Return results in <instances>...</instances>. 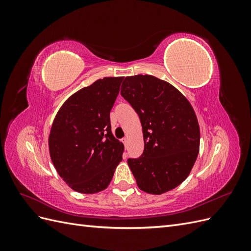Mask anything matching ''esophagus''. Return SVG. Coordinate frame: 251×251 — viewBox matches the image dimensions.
<instances>
[{"mask_svg": "<svg viewBox=\"0 0 251 251\" xmlns=\"http://www.w3.org/2000/svg\"><path fill=\"white\" fill-rule=\"evenodd\" d=\"M123 142H124V144H125V147H126V143H127V138L126 137V138H124L123 139Z\"/></svg>", "mask_w": 251, "mask_h": 251, "instance_id": "esophagus-1", "label": "esophagus"}]
</instances>
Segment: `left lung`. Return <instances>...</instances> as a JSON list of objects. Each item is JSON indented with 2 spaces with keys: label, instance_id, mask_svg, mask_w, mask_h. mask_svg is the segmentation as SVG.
<instances>
[{
  "label": "left lung",
  "instance_id": "left-lung-1",
  "mask_svg": "<svg viewBox=\"0 0 251 251\" xmlns=\"http://www.w3.org/2000/svg\"><path fill=\"white\" fill-rule=\"evenodd\" d=\"M121 96L138 114L144 150L127 164L141 191L161 195L180 185L191 173L200 148V127L186 97L153 75L125 78Z\"/></svg>",
  "mask_w": 251,
  "mask_h": 251
}]
</instances>
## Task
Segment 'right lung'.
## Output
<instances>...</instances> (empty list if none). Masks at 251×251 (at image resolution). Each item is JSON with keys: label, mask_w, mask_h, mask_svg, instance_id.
Returning a JSON list of instances; mask_svg holds the SVG:
<instances>
[{"label": "right lung", "mask_w": 251, "mask_h": 251, "mask_svg": "<svg viewBox=\"0 0 251 251\" xmlns=\"http://www.w3.org/2000/svg\"><path fill=\"white\" fill-rule=\"evenodd\" d=\"M124 77H104L71 95L58 110L49 135L53 165L73 191L108 187L123 160L124 144L111 131L110 112Z\"/></svg>", "instance_id": "1"}]
</instances>
